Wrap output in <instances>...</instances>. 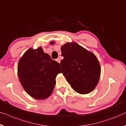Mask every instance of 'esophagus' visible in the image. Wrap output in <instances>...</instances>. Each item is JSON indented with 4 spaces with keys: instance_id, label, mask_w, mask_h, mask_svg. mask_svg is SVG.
I'll return each instance as SVG.
<instances>
[{
    "instance_id": "34e87169",
    "label": "esophagus",
    "mask_w": 126,
    "mask_h": 126,
    "mask_svg": "<svg viewBox=\"0 0 126 126\" xmlns=\"http://www.w3.org/2000/svg\"><path fill=\"white\" fill-rule=\"evenodd\" d=\"M56 61H57L58 63H60V62H61V60H60V58H58V59L56 60Z\"/></svg>"
}]
</instances>
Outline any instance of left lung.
Wrapping results in <instances>:
<instances>
[{"instance_id": "obj_1", "label": "left lung", "mask_w": 126, "mask_h": 126, "mask_svg": "<svg viewBox=\"0 0 126 126\" xmlns=\"http://www.w3.org/2000/svg\"><path fill=\"white\" fill-rule=\"evenodd\" d=\"M50 44L53 45L54 42ZM61 50L63 57L62 73L73 89L81 94L93 91L101 76V66L95 55L76 42L65 44Z\"/></svg>"}]
</instances>
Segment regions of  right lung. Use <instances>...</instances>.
<instances>
[{"label": "right lung", "instance_id": "1", "mask_svg": "<svg viewBox=\"0 0 126 126\" xmlns=\"http://www.w3.org/2000/svg\"><path fill=\"white\" fill-rule=\"evenodd\" d=\"M61 66L41 47L29 48L19 60L17 74L25 92L36 99H45L52 93Z\"/></svg>", "mask_w": 126, "mask_h": 126}]
</instances>
